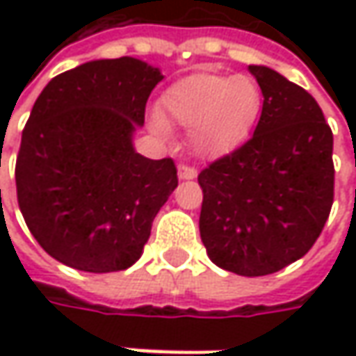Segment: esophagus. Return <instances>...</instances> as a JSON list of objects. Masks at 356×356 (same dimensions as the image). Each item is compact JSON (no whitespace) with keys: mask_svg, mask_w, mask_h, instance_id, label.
<instances>
[{"mask_svg":"<svg viewBox=\"0 0 356 356\" xmlns=\"http://www.w3.org/2000/svg\"><path fill=\"white\" fill-rule=\"evenodd\" d=\"M198 176V170L196 168H192V166H188V164H180L178 166V178L180 180H194Z\"/></svg>","mask_w":356,"mask_h":356,"instance_id":"obj_1","label":"esophagus"}]
</instances>
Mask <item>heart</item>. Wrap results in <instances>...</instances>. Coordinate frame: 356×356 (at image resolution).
Returning a JSON list of instances; mask_svg holds the SVG:
<instances>
[{"label": "heart", "instance_id": "1", "mask_svg": "<svg viewBox=\"0 0 356 356\" xmlns=\"http://www.w3.org/2000/svg\"><path fill=\"white\" fill-rule=\"evenodd\" d=\"M264 95L250 75L194 73L174 83L158 101L150 129L168 138L174 124L188 130V144L198 156H220L243 143L261 115Z\"/></svg>", "mask_w": 356, "mask_h": 356}]
</instances>
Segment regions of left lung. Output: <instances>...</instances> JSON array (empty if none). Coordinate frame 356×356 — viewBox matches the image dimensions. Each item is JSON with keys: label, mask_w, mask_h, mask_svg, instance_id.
<instances>
[{"label": "left lung", "mask_w": 356, "mask_h": 356, "mask_svg": "<svg viewBox=\"0 0 356 356\" xmlns=\"http://www.w3.org/2000/svg\"><path fill=\"white\" fill-rule=\"evenodd\" d=\"M250 73L261 117L248 143L200 172V236L216 266L259 277L313 248L333 206L335 166L317 101L269 67Z\"/></svg>", "instance_id": "1"}]
</instances>
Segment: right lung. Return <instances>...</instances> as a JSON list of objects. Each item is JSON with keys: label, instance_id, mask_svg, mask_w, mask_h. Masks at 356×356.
<instances>
[{"label": "right lung", "instance_id": "1", "mask_svg": "<svg viewBox=\"0 0 356 356\" xmlns=\"http://www.w3.org/2000/svg\"><path fill=\"white\" fill-rule=\"evenodd\" d=\"M164 76L134 57L99 59L51 79L21 134L23 220L45 252L89 273L143 255L158 210L178 186L172 158L138 154L132 136Z\"/></svg>", "mask_w": 356, "mask_h": 356}]
</instances>
